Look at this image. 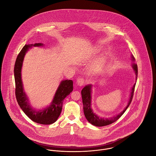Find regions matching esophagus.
<instances>
[{"instance_id":"1","label":"esophagus","mask_w":156,"mask_h":156,"mask_svg":"<svg viewBox=\"0 0 156 156\" xmlns=\"http://www.w3.org/2000/svg\"><path fill=\"white\" fill-rule=\"evenodd\" d=\"M84 83H85V80H84V79H83V78L80 77V78H78V79H77V85H78L79 86H80V87H81V86L83 85Z\"/></svg>"}]
</instances>
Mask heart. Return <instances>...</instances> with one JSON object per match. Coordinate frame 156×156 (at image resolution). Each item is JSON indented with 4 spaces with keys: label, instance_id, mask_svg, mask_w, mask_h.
<instances>
[{
    "label": "heart",
    "instance_id": "obj_1",
    "mask_svg": "<svg viewBox=\"0 0 156 156\" xmlns=\"http://www.w3.org/2000/svg\"><path fill=\"white\" fill-rule=\"evenodd\" d=\"M99 51H100V50L98 48V49H96V52H99ZM94 69L95 70H96V69H98V66H95V67L94 68Z\"/></svg>",
    "mask_w": 156,
    "mask_h": 156
}]
</instances>
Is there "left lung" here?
Segmentation results:
<instances>
[{"label": "left lung", "instance_id": "obj_1", "mask_svg": "<svg viewBox=\"0 0 156 156\" xmlns=\"http://www.w3.org/2000/svg\"><path fill=\"white\" fill-rule=\"evenodd\" d=\"M131 59L133 61L135 60V58L133 55H131ZM133 69L134 71V73L136 74V80H137V74H138V69H137V64H135L134 63H133L132 64ZM136 83L133 86L131 90V93L129 98V100L128 101V103L125 108L123 109V110L119 113L118 114L115 115V116L109 117V118H104V117H100L98 116L96 113L94 112L93 109L91 108V91H92V85L89 84L86 85L82 90L81 94H82V102L83 105V112L87 120L93 125H94L96 126H106L108 125H110L114 122L117 121L125 112V111L127 109L128 106L131 104L134 88L136 86Z\"/></svg>", "mask_w": 156, "mask_h": 156}]
</instances>
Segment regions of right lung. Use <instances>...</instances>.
I'll use <instances>...</instances> for the list:
<instances>
[{"label":"right lung","instance_id":"obj_1","mask_svg":"<svg viewBox=\"0 0 156 156\" xmlns=\"http://www.w3.org/2000/svg\"><path fill=\"white\" fill-rule=\"evenodd\" d=\"M44 44L37 43L25 45L17 57L14 69V79L16 83V97L20 108L25 114L33 122L43 125H50L54 123L59 117L63 102L73 90V82L72 80H62L58 85L51 104L47 107L37 110L33 108L29 102V99L24 91L22 80V68L23 59L26 53L32 47H42Z\"/></svg>","mask_w":156,"mask_h":156}]
</instances>
